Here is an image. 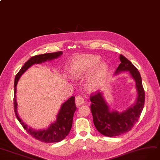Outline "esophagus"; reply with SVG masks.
Listing matches in <instances>:
<instances>
[{"mask_svg":"<svg viewBox=\"0 0 160 160\" xmlns=\"http://www.w3.org/2000/svg\"><path fill=\"white\" fill-rule=\"evenodd\" d=\"M76 106H80L84 103V99L80 96H78L76 98Z\"/></svg>","mask_w":160,"mask_h":160,"instance_id":"obj_1","label":"esophagus"}]
</instances>
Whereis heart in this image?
Here are the masks:
<instances>
[{
  "mask_svg": "<svg viewBox=\"0 0 160 160\" xmlns=\"http://www.w3.org/2000/svg\"><path fill=\"white\" fill-rule=\"evenodd\" d=\"M101 58L95 55H82L72 62L70 73L76 78H84L94 68L86 80L88 90L94 91L100 86L108 71V64L101 62Z\"/></svg>",
  "mask_w": 160,
  "mask_h": 160,
  "instance_id": "b5f03b06",
  "label": "heart"
}]
</instances>
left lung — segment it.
<instances>
[{
  "instance_id": "1",
  "label": "left lung",
  "mask_w": 160,
  "mask_h": 160,
  "mask_svg": "<svg viewBox=\"0 0 160 160\" xmlns=\"http://www.w3.org/2000/svg\"><path fill=\"white\" fill-rule=\"evenodd\" d=\"M120 61L121 63L114 76L125 72H129L135 82L137 93L135 102L125 110L118 111L110 108L104 97L103 92H98L90 98L91 111L94 125L98 132L109 137H117L131 131L139 119L145 101L144 90L138 70L131 61L122 55H120Z\"/></svg>"
}]
</instances>
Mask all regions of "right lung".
<instances>
[{"mask_svg": "<svg viewBox=\"0 0 160 160\" xmlns=\"http://www.w3.org/2000/svg\"><path fill=\"white\" fill-rule=\"evenodd\" d=\"M62 55V51L45 53V54L36 55L31 57L22 67L19 72L15 77L14 80V112L18 120L21 123V125L26 131L32 136L33 137L45 143L57 142L62 140L70 131L72 128L74 114L76 109L75 104V97L72 96L67 101L64 102L59 109L58 114L56 117V121L50 124V125L45 128L35 129L28 126L23 122L18 113V104L16 102V86L18 82L22 75L26 71L34 64H39L45 62H49L55 60L60 57Z\"/></svg>", "mask_w": 160, "mask_h": 160, "instance_id": "obj_1", "label": "right lung"}]
</instances>
